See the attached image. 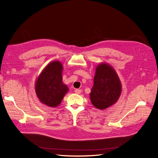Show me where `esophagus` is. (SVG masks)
Returning a JSON list of instances; mask_svg holds the SVG:
<instances>
[{
  "label": "esophagus",
  "instance_id": "34e87169",
  "mask_svg": "<svg viewBox=\"0 0 158 158\" xmlns=\"http://www.w3.org/2000/svg\"><path fill=\"white\" fill-rule=\"evenodd\" d=\"M74 92L76 94H81V92H82V90L80 89H76L74 90Z\"/></svg>",
  "mask_w": 158,
  "mask_h": 158
}]
</instances>
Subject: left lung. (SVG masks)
I'll return each mask as SVG.
<instances>
[{
  "mask_svg": "<svg viewBox=\"0 0 158 158\" xmlns=\"http://www.w3.org/2000/svg\"><path fill=\"white\" fill-rule=\"evenodd\" d=\"M121 92V82L113 66L106 63L98 64L89 94L93 106L100 110L111 107L118 101Z\"/></svg>",
  "mask_w": 158,
  "mask_h": 158,
  "instance_id": "obj_1",
  "label": "left lung"
}]
</instances>
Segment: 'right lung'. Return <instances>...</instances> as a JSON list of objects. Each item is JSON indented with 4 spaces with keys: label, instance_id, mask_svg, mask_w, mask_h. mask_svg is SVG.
Wrapping results in <instances>:
<instances>
[{
    "label": "right lung",
    "instance_id": "obj_1",
    "mask_svg": "<svg viewBox=\"0 0 158 158\" xmlns=\"http://www.w3.org/2000/svg\"><path fill=\"white\" fill-rule=\"evenodd\" d=\"M63 66L54 60L47 64L37 78L35 91L37 98L46 106L56 107L60 104L69 88L63 82Z\"/></svg>",
    "mask_w": 158,
    "mask_h": 158
}]
</instances>
